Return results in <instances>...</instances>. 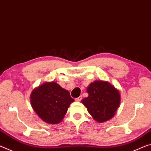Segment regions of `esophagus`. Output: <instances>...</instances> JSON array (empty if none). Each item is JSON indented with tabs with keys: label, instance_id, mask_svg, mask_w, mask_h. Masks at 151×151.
Segmentation results:
<instances>
[{
	"label": "esophagus",
	"instance_id": "esophagus-1",
	"mask_svg": "<svg viewBox=\"0 0 151 151\" xmlns=\"http://www.w3.org/2000/svg\"><path fill=\"white\" fill-rule=\"evenodd\" d=\"M81 99H82V96H80V97H78L77 98H76L75 101H81Z\"/></svg>",
	"mask_w": 151,
	"mask_h": 151
}]
</instances>
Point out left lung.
I'll return each instance as SVG.
<instances>
[{
	"label": "left lung",
	"instance_id": "8db88e82",
	"mask_svg": "<svg viewBox=\"0 0 151 151\" xmlns=\"http://www.w3.org/2000/svg\"><path fill=\"white\" fill-rule=\"evenodd\" d=\"M88 96L82 100L94 119L104 122L114 116L120 103V95L113 85L106 81H97L87 87Z\"/></svg>",
	"mask_w": 151,
	"mask_h": 151
}]
</instances>
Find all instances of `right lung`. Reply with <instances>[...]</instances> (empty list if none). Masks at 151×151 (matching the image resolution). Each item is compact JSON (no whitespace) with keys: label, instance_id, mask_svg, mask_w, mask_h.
Masks as SVG:
<instances>
[{"label":"right lung","instance_id":"add662e5","mask_svg":"<svg viewBox=\"0 0 151 151\" xmlns=\"http://www.w3.org/2000/svg\"><path fill=\"white\" fill-rule=\"evenodd\" d=\"M30 98L35 113L48 124L60 122L70 104L74 101L68 91L55 82L45 83L35 88Z\"/></svg>","mask_w":151,"mask_h":151}]
</instances>
